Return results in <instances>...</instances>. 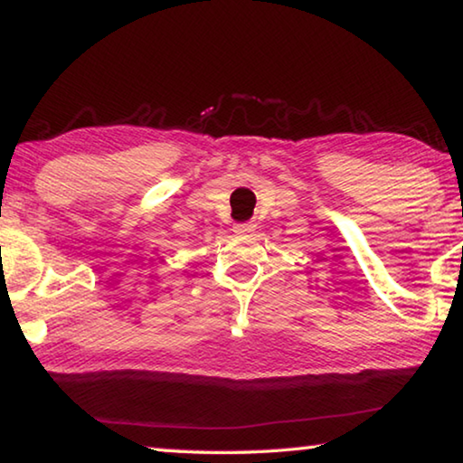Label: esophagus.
<instances>
[{"mask_svg": "<svg viewBox=\"0 0 463 463\" xmlns=\"http://www.w3.org/2000/svg\"><path fill=\"white\" fill-rule=\"evenodd\" d=\"M255 229V224H250V222H241V224H234V232L237 234H249L250 231Z\"/></svg>", "mask_w": 463, "mask_h": 463, "instance_id": "esophagus-1", "label": "esophagus"}]
</instances>
